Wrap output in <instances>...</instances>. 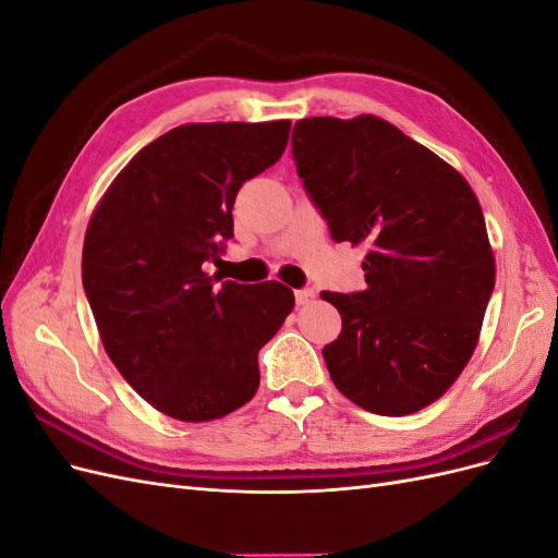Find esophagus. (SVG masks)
<instances>
[{"mask_svg": "<svg viewBox=\"0 0 558 558\" xmlns=\"http://www.w3.org/2000/svg\"><path fill=\"white\" fill-rule=\"evenodd\" d=\"M314 298H316V293H314L312 289H300V291H295V302H298L300 307H307V305H312Z\"/></svg>", "mask_w": 558, "mask_h": 558, "instance_id": "esophagus-1", "label": "esophagus"}]
</instances>
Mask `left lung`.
Here are the masks:
<instances>
[{
    "label": "left lung",
    "instance_id": "obj_1",
    "mask_svg": "<svg viewBox=\"0 0 558 558\" xmlns=\"http://www.w3.org/2000/svg\"><path fill=\"white\" fill-rule=\"evenodd\" d=\"M298 174L335 242L365 246L361 293H330L342 332L324 349L332 384L359 408L404 416L459 379L477 347L496 258L470 183L373 113L302 118Z\"/></svg>",
    "mask_w": 558,
    "mask_h": 558
}]
</instances>
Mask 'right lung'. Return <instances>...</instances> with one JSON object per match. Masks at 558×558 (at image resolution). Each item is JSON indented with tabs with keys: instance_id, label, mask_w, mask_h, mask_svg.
I'll return each mask as SVG.
<instances>
[{
	"instance_id": "add662e5",
	"label": "right lung",
	"mask_w": 558,
	"mask_h": 558,
	"mask_svg": "<svg viewBox=\"0 0 558 558\" xmlns=\"http://www.w3.org/2000/svg\"><path fill=\"white\" fill-rule=\"evenodd\" d=\"M291 121L189 123L144 146L111 181L83 240L99 340L148 404L185 424L221 418L258 391V351L295 307L279 281L205 272L232 238L242 183L275 165Z\"/></svg>"
}]
</instances>
